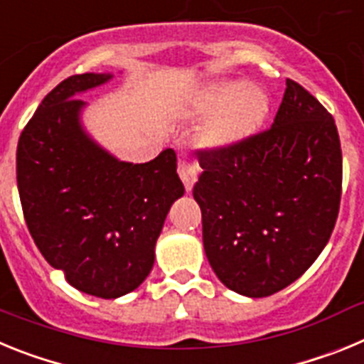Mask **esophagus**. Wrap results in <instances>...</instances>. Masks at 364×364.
I'll list each match as a JSON object with an SVG mask.
<instances>
[{"instance_id": "esophagus-1", "label": "esophagus", "mask_w": 364, "mask_h": 364, "mask_svg": "<svg viewBox=\"0 0 364 364\" xmlns=\"http://www.w3.org/2000/svg\"><path fill=\"white\" fill-rule=\"evenodd\" d=\"M178 175H180V180L184 182L186 191L191 193L193 186H195V182H197V167L193 166V164L186 162V160H180V162H178Z\"/></svg>"}]
</instances>
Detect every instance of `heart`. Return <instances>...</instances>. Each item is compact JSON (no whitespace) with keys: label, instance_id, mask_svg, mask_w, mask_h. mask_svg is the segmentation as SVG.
I'll use <instances>...</instances> for the list:
<instances>
[{"label":"heart","instance_id":"1","mask_svg":"<svg viewBox=\"0 0 364 364\" xmlns=\"http://www.w3.org/2000/svg\"><path fill=\"white\" fill-rule=\"evenodd\" d=\"M272 98L262 87L239 78H222L208 83L195 96L186 117L211 118L200 134L208 151H231L250 142L268 120Z\"/></svg>","mask_w":364,"mask_h":364}]
</instances>
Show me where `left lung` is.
Wrapping results in <instances>:
<instances>
[{"mask_svg":"<svg viewBox=\"0 0 364 364\" xmlns=\"http://www.w3.org/2000/svg\"><path fill=\"white\" fill-rule=\"evenodd\" d=\"M193 188L215 275L246 297L297 281L326 246L341 202L343 154L332 114L286 80L272 127L231 151L200 153Z\"/></svg>","mask_w":364,"mask_h":364,"instance_id":"8db88e82","label":"left lung"}]
</instances>
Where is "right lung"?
I'll return each instance as SVG.
<instances>
[{
  "mask_svg": "<svg viewBox=\"0 0 364 364\" xmlns=\"http://www.w3.org/2000/svg\"><path fill=\"white\" fill-rule=\"evenodd\" d=\"M111 73L74 74L45 96L18 142L16 173L28 231L73 288L102 299L136 290L154 264L169 208L184 195L176 154L118 160L83 124L78 95Z\"/></svg>",
  "mask_w": 364,
  "mask_h": 364,
  "instance_id": "right-lung-1",
  "label": "right lung"
}]
</instances>
